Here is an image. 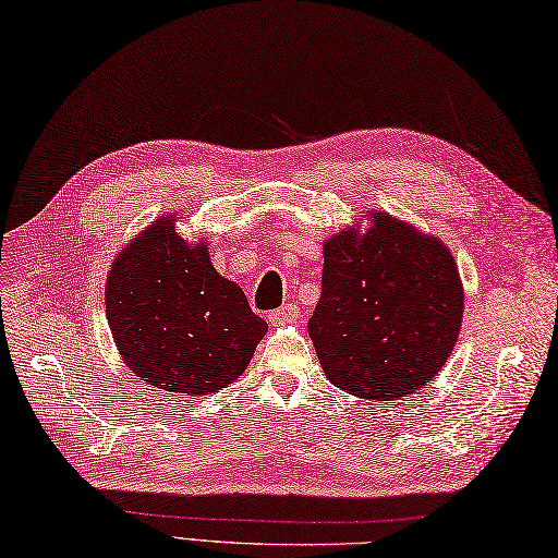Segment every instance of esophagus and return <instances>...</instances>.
I'll return each mask as SVG.
<instances>
[{"label":"esophagus","instance_id":"34e87169","mask_svg":"<svg viewBox=\"0 0 558 558\" xmlns=\"http://www.w3.org/2000/svg\"><path fill=\"white\" fill-rule=\"evenodd\" d=\"M298 315H301V307H298L295 303H289V305H281L279 310L269 312L267 315V322L271 326H281V324H289L293 319H298Z\"/></svg>","mask_w":558,"mask_h":558}]
</instances>
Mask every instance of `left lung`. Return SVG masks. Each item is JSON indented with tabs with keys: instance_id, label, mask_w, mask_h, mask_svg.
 Returning a JSON list of instances; mask_svg holds the SVG:
<instances>
[{
	"instance_id": "8db88e82",
	"label": "left lung",
	"mask_w": 558,
	"mask_h": 558,
	"mask_svg": "<svg viewBox=\"0 0 558 558\" xmlns=\"http://www.w3.org/2000/svg\"><path fill=\"white\" fill-rule=\"evenodd\" d=\"M366 234L324 243L322 298L307 322L326 378L364 400L412 396L459 338L464 289L452 253L386 213Z\"/></svg>"
}]
</instances>
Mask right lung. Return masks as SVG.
I'll return each mask as SVG.
<instances>
[{"mask_svg": "<svg viewBox=\"0 0 558 558\" xmlns=\"http://www.w3.org/2000/svg\"><path fill=\"white\" fill-rule=\"evenodd\" d=\"M106 317L134 376L160 390L210 396L246 369L267 322L234 281L217 275L206 243L160 217L108 271Z\"/></svg>", "mask_w": 558, "mask_h": 558, "instance_id": "right-lung-1", "label": "right lung"}]
</instances>
